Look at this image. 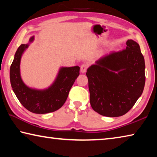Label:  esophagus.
<instances>
[{
  "label": "esophagus",
  "mask_w": 157,
  "mask_h": 157,
  "mask_svg": "<svg viewBox=\"0 0 157 157\" xmlns=\"http://www.w3.org/2000/svg\"><path fill=\"white\" fill-rule=\"evenodd\" d=\"M87 68H88V64H86V63H84V64L81 65V67H80V71L82 73H85L87 70Z\"/></svg>",
  "instance_id": "esophagus-1"
}]
</instances>
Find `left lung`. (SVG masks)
Instances as JSON below:
<instances>
[{"label":"left lung","mask_w":157,"mask_h":157,"mask_svg":"<svg viewBox=\"0 0 157 157\" xmlns=\"http://www.w3.org/2000/svg\"><path fill=\"white\" fill-rule=\"evenodd\" d=\"M126 44L125 49L100 57L87 69L90 103L100 115H124L143 91L144 57L136 41L130 39Z\"/></svg>","instance_id":"obj_1"}]
</instances>
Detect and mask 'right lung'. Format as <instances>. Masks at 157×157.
Returning <instances> with one entry per match:
<instances>
[{
	"instance_id": "obj_1",
	"label": "right lung",
	"mask_w": 157,
	"mask_h": 157,
	"mask_svg": "<svg viewBox=\"0 0 157 157\" xmlns=\"http://www.w3.org/2000/svg\"><path fill=\"white\" fill-rule=\"evenodd\" d=\"M33 36L30 42L33 41ZM28 44H21L15 53L10 66V82L18 100L26 109L34 113L44 114L59 109L67 99L69 91L79 75V67H62L56 79L48 89H30L23 83L20 75V62Z\"/></svg>"
}]
</instances>
